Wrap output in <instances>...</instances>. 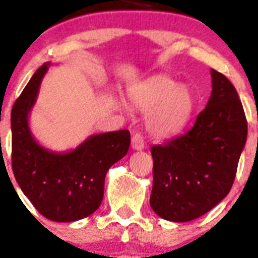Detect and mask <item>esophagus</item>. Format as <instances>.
I'll list each match as a JSON object with an SVG mask.
<instances>
[{
  "mask_svg": "<svg viewBox=\"0 0 258 258\" xmlns=\"http://www.w3.org/2000/svg\"><path fill=\"white\" fill-rule=\"evenodd\" d=\"M131 146H132V149L137 150V151H139V150L145 149V146H146V145H145V140H144V137H142L141 134H136L134 137H132Z\"/></svg>",
  "mask_w": 258,
  "mask_h": 258,
  "instance_id": "34e87169",
  "label": "esophagus"
}]
</instances>
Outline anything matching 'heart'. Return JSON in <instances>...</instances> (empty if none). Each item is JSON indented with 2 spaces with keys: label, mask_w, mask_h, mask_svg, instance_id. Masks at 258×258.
<instances>
[{
  "label": "heart",
  "mask_w": 258,
  "mask_h": 258,
  "mask_svg": "<svg viewBox=\"0 0 258 258\" xmlns=\"http://www.w3.org/2000/svg\"><path fill=\"white\" fill-rule=\"evenodd\" d=\"M127 97L135 108L145 112L146 128L156 137H170L181 131L196 106L191 89L186 84H175L165 74L135 84Z\"/></svg>",
  "instance_id": "heart-1"
}]
</instances>
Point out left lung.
Here are the masks:
<instances>
[{
  "mask_svg": "<svg viewBox=\"0 0 258 258\" xmlns=\"http://www.w3.org/2000/svg\"><path fill=\"white\" fill-rule=\"evenodd\" d=\"M207 107L185 134L151 147L154 182L150 206L170 222L208 213L233 185L247 140V121L233 84L212 69Z\"/></svg>",
  "mask_w": 258,
  "mask_h": 258,
  "instance_id": "obj_1",
  "label": "left lung"
}]
</instances>
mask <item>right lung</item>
<instances>
[{"mask_svg": "<svg viewBox=\"0 0 258 258\" xmlns=\"http://www.w3.org/2000/svg\"><path fill=\"white\" fill-rule=\"evenodd\" d=\"M49 67L45 62L35 72L12 107V170L40 214L54 222H76L99 208L107 171L126 156L131 136L127 130L92 135L67 152L41 146L32 136L29 116Z\"/></svg>", "mask_w": 258, "mask_h": 258, "instance_id": "1", "label": "right lung"}]
</instances>
